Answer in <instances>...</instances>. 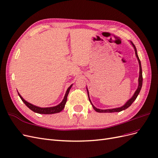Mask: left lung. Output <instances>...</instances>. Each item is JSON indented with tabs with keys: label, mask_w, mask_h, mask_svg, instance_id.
<instances>
[{
	"label": "left lung",
	"mask_w": 158,
	"mask_h": 158,
	"mask_svg": "<svg viewBox=\"0 0 158 158\" xmlns=\"http://www.w3.org/2000/svg\"><path fill=\"white\" fill-rule=\"evenodd\" d=\"M131 45H132V47H134V49L135 51V54H136V58L138 60V63H139V67H140V71H139V77H138V88L136 89V90L135 91V94H133V95L132 96V98L131 99H129L128 101L124 104V106L120 107H117V108H113V109H98L95 107L94 105L92 104V102H91V99L89 98V92H88V89L86 87V89H87V92H88V98H89V101L92 104V106L93 107V108L94 109V110L95 111H97L98 113H114V112H120L123 111V110H125L126 109H127L128 107H130L131 106V104L135 101V99H136L137 96L139 94L140 92V89L142 88V81H143V78H142V66H141V63H140V60L139 57L138 56V53H137V50L135 45L133 44V43L132 41H130Z\"/></svg>",
	"instance_id": "left-lung-1"
}]
</instances>
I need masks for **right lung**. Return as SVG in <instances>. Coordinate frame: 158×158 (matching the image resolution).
I'll list each match as a JSON object with an SVG mask.
<instances>
[{"label":"right lung","mask_w":158,"mask_h":158,"mask_svg":"<svg viewBox=\"0 0 158 158\" xmlns=\"http://www.w3.org/2000/svg\"><path fill=\"white\" fill-rule=\"evenodd\" d=\"M72 86H73V84H71L69 87V88L67 89V90H66L63 101H62L59 105H57V106H54V107H40L35 106H34V105H33L29 102H26V100L21 96L20 94H19L18 92V94L19 96H20V99L22 100V102L26 104V106L28 108L30 109L33 112L37 113H40V114H54V113H57L60 112L64 108L65 104L66 103V101H67V96H68L69 91H70V88H72Z\"/></svg>","instance_id":"right-lung-1"}]
</instances>
